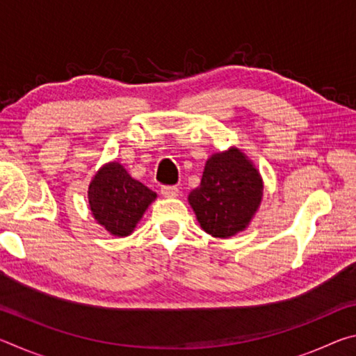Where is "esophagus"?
Listing matches in <instances>:
<instances>
[{"label": "esophagus", "mask_w": 356, "mask_h": 356, "mask_svg": "<svg viewBox=\"0 0 356 356\" xmlns=\"http://www.w3.org/2000/svg\"><path fill=\"white\" fill-rule=\"evenodd\" d=\"M161 195H163L165 197H176L179 196V188L177 186L174 185H163L161 186Z\"/></svg>", "instance_id": "esophagus-1"}]
</instances>
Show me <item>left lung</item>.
I'll list each match as a JSON object with an SVG mask.
<instances>
[{
	"label": "left lung",
	"instance_id": "left-lung-1",
	"mask_svg": "<svg viewBox=\"0 0 356 356\" xmlns=\"http://www.w3.org/2000/svg\"><path fill=\"white\" fill-rule=\"evenodd\" d=\"M262 191V177L252 161L231 147L207 160L201 185L190 193L188 202L204 231L229 238L250 225Z\"/></svg>",
	"mask_w": 356,
	"mask_h": 356
}]
</instances>
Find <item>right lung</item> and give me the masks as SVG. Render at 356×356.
<instances>
[{"label": "right lung", "mask_w": 356, "mask_h": 356, "mask_svg": "<svg viewBox=\"0 0 356 356\" xmlns=\"http://www.w3.org/2000/svg\"><path fill=\"white\" fill-rule=\"evenodd\" d=\"M88 197L99 225L111 236L125 237L134 232L156 193L131 177L118 161H111L94 176Z\"/></svg>", "instance_id": "obj_1"}]
</instances>
